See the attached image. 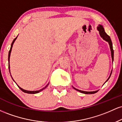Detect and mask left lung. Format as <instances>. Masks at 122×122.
Returning a JSON list of instances; mask_svg holds the SVG:
<instances>
[{"instance_id": "obj_1", "label": "left lung", "mask_w": 122, "mask_h": 122, "mask_svg": "<svg viewBox=\"0 0 122 122\" xmlns=\"http://www.w3.org/2000/svg\"><path fill=\"white\" fill-rule=\"evenodd\" d=\"M97 30L99 31V34H100V36H101V37L103 38V40H104L105 41H106L108 42V43H109V45H110L111 52L112 60V62H113V61H114V50H113L112 43L111 40L110 36H108L107 34H106V32H105V31H104V28L103 27V26H102V25H99V26H98ZM112 71H111V72L110 77H109L108 79H107V80L106 81H107L108 80V79H110L111 75V73H112ZM74 89H76V90L77 91H79L80 92H81V93H85V94H93V93H96V92L98 91H93V92H86V91H83L79 90V89H76V88H74Z\"/></svg>"}]
</instances>
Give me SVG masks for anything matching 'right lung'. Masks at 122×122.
Here are the masks:
<instances>
[{
  "instance_id": "add662e5",
  "label": "right lung",
  "mask_w": 122,
  "mask_h": 122,
  "mask_svg": "<svg viewBox=\"0 0 122 122\" xmlns=\"http://www.w3.org/2000/svg\"><path fill=\"white\" fill-rule=\"evenodd\" d=\"M17 37H18V36H17V37H16V38H15L14 39V40H13V41H12V43H11V48H10V51H9V53H8V62H10V57L11 51V50H12V46H13V44H14V43L15 41L16 40V39L17 38ZM8 68H9V71H10V65H8ZM48 85H49V84H47L46 85V86H45L44 88H43L42 89H40V90H38V91H26V90H25V89H22V88H21L20 87H19V86H18V87H19V88H20V89H21V90L22 91H23V92H25V93H30V94H34V93H38V92H41V91H42L43 90V89H45V88H46L47 86H48Z\"/></svg>"
}]
</instances>
